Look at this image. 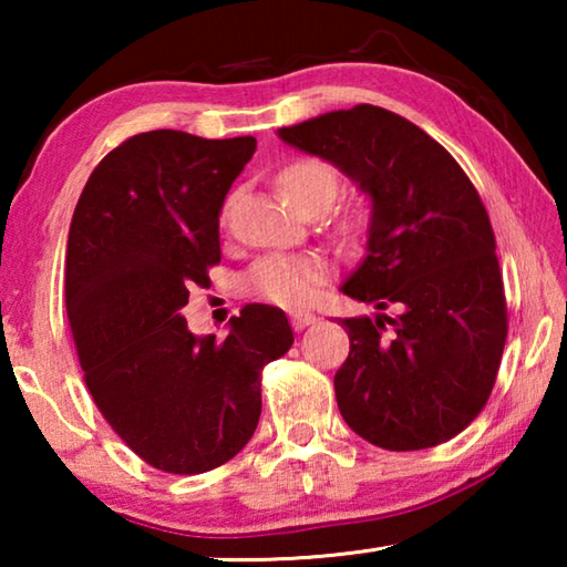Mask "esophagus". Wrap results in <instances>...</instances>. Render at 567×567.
Masks as SVG:
<instances>
[{"label": "esophagus", "mask_w": 567, "mask_h": 567, "mask_svg": "<svg viewBox=\"0 0 567 567\" xmlns=\"http://www.w3.org/2000/svg\"><path fill=\"white\" fill-rule=\"evenodd\" d=\"M290 318H292V328H295V330L310 328V324H312L315 320H318L310 310H295V312L290 315Z\"/></svg>", "instance_id": "obj_1"}]
</instances>
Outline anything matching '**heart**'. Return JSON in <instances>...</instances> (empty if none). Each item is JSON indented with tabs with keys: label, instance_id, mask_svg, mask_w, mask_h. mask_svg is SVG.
Masks as SVG:
<instances>
[{
	"label": "heart",
	"instance_id": "obj_1",
	"mask_svg": "<svg viewBox=\"0 0 567 567\" xmlns=\"http://www.w3.org/2000/svg\"><path fill=\"white\" fill-rule=\"evenodd\" d=\"M277 182L287 203L302 215L312 209H328L340 189L338 175L322 159H297L280 172ZM324 275L328 267L318 257L270 255L252 267L249 287L265 300L292 307L310 302L318 295Z\"/></svg>",
	"mask_w": 567,
	"mask_h": 567
}]
</instances>
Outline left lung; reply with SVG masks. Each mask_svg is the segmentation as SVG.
Masks as SVG:
<instances>
[{
    "instance_id": "8db88e82",
    "label": "left lung",
    "mask_w": 567,
    "mask_h": 567,
    "mask_svg": "<svg viewBox=\"0 0 567 567\" xmlns=\"http://www.w3.org/2000/svg\"><path fill=\"white\" fill-rule=\"evenodd\" d=\"M277 134L370 197L368 255L340 290L378 312L342 320L350 354L334 398L344 422L398 453L463 433L491 398L507 338L495 235L473 182L417 124L372 104Z\"/></svg>"
}]
</instances>
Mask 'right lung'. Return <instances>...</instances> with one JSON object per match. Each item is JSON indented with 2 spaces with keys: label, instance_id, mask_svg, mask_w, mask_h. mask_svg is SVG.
Instances as JSON below:
<instances>
[{
  "label": "right lung",
  "instance_id": "obj_1",
  "mask_svg": "<svg viewBox=\"0 0 567 567\" xmlns=\"http://www.w3.org/2000/svg\"><path fill=\"white\" fill-rule=\"evenodd\" d=\"M255 137L134 134L84 185L66 239V318L104 420L175 475L225 465L255 435L262 368L292 348L280 307L245 305L225 340L182 307L219 262V213Z\"/></svg>",
  "mask_w": 567,
  "mask_h": 567
}]
</instances>
